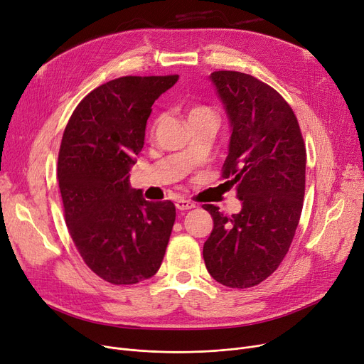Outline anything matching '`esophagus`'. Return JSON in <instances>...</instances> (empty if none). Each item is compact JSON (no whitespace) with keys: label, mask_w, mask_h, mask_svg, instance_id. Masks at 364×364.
<instances>
[{"label":"esophagus","mask_w":364,"mask_h":364,"mask_svg":"<svg viewBox=\"0 0 364 364\" xmlns=\"http://www.w3.org/2000/svg\"><path fill=\"white\" fill-rule=\"evenodd\" d=\"M176 206H177V209H180V211H187V209H193L196 205L187 199H178L176 202Z\"/></svg>","instance_id":"esophagus-1"}]
</instances>
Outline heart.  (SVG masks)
I'll return each mask as SVG.
<instances>
[{
	"label": "heart",
	"mask_w": 364,
	"mask_h": 364,
	"mask_svg": "<svg viewBox=\"0 0 364 364\" xmlns=\"http://www.w3.org/2000/svg\"><path fill=\"white\" fill-rule=\"evenodd\" d=\"M196 117H215L214 112L209 109V107H205V106H196L193 107L192 110L188 112V119L192 118H196Z\"/></svg>",
	"instance_id": "obj_1"
}]
</instances>
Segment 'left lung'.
<instances>
[{
    "label": "left lung",
    "mask_w": 364,
    "mask_h": 364,
    "mask_svg": "<svg viewBox=\"0 0 364 364\" xmlns=\"http://www.w3.org/2000/svg\"><path fill=\"white\" fill-rule=\"evenodd\" d=\"M230 124L223 178L236 186L239 214L203 205L214 228L203 245L205 265L228 288L265 280L288 254L302 211L305 146L296 117L282 95L254 76L209 75Z\"/></svg>",
    "instance_id": "left-lung-1"
}]
</instances>
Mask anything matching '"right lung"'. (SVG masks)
I'll return each mask as SVG.
<instances>
[{
    "mask_svg": "<svg viewBox=\"0 0 364 364\" xmlns=\"http://www.w3.org/2000/svg\"><path fill=\"white\" fill-rule=\"evenodd\" d=\"M178 81L122 76L91 91L66 125L57 164L65 220L84 262L103 280L155 276L176 221L171 200L149 202L129 184L151 105Z\"/></svg>",
    "mask_w": 364,
    "mask_h": 364,
    "instance_id": "1",
    "label": "right lung"
}]
</instances>
